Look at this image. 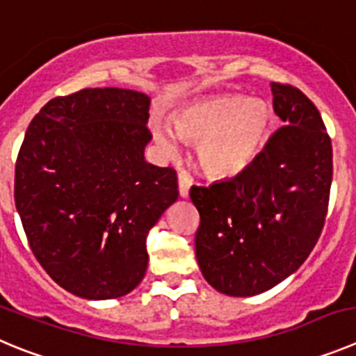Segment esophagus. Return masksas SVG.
<instances>
[{
  "instance_id": "34e87169",
  "label": "esophagus",
  "mask_w": 356,
  "mask_h": 356,
  "mask_svg": "<svg viewBox=\"0 0 356 356\" xmlns=\"http://www.w3.org/2000/svg\"><path fill=\"white\" fill-rule=\"evenodd\" d=\"M191 185H192L191 176H188L185 171L178 172V191H180L181 197H187V195H188V188H191Z\"/></svg>"
}]
</instances>
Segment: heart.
<instances>
[{
  "label": "heart",
  "mask_w": 356,
  "mask_h": 356,
  "mask_svg": "<svg viewBox=\"0 0 356 356\" xmlns=\"http://www.w3.org/2000/svg\"><path fill=\"white\" fill-rule=\"evenodd\" d=\"M272 122V107L263 100L224 95L181 111L175 118V130L185 141L200 143L197 161L208 176L227 180L254 164L268 141ZM152 134L162 152L178 153L180 143L165 123L155 120Z\"/></svg>",
  "instance_id": "b5f03b06"
}]
</instances>
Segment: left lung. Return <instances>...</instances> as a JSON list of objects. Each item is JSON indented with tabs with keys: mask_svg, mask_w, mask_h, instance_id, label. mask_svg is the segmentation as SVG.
<instances>
[{
	"mask_svg": "<svg viewBox=\"0 0 356 356\" xmlns=\"http://www.w3.org/2000/svg\"><path fill=\"white\" fill-rule=\"evenodd\" d=\"M282 122L254 164L231 180L192 187L201 217L195 257L208 284L254 296L288 279L314 249L327 217L332 141L321 114L289 84L272 83Z\"/></svg>",
	"mask_w": 356,
	"mask_h": 356,
	"instance_id": "8db88e82",
	"label": "left lung"
}]
</instances>
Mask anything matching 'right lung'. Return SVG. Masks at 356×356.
Listing matches in <instances>:
<instances>
[{
    "instance_id": "add662e5",
    "label": "right lung",
    "mask_w": 356,
    "mask_h": 356,
    "mask_svg": "<svg viewBox=\"0 0 356 356\" xmlns=\"http://www.w3.org/2000/svg\"><path fill=\"white\" fill-rule=\"evenodd\" d=\"M149 102L123 88L56 97L19 149L14 197L29 247L81 298H120L141 282L146 234L178 200L175 169L145 161Z\"/></svg>"
}]
</instances>
